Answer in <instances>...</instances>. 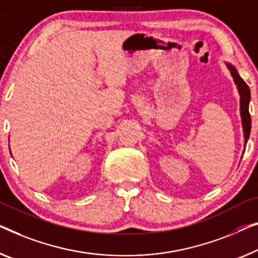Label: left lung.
Masks as SVG:
<instances>
[{
  "label": "left lung",
  "instance_id": "8db88e82",
  "mask_svg": "<svg viewBox=\"0 0 258 258\" xmlns=\"http://www.w3.org/2000/svg\"><path fill=\"white\" fill-rule=\"evenodd\" d=\"M228 69L232 74L234 82L236 83L237 89L240 92V106H241V117H242V125H243V132H244V141L247 142L250 136V128H251V118L250 113H249V101H250V89H249L248 84L241 79L239 73L234 68L232 64H227Z\"/></svg>",
  "mask_w": 258,
  "mask_h": 258
}]
</instances>
